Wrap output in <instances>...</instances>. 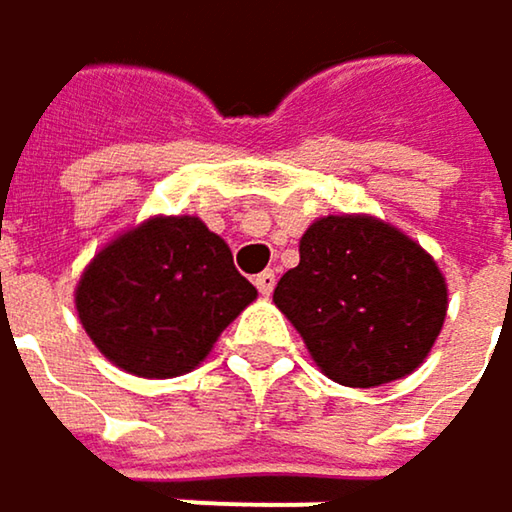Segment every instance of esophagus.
<instances>
[{"instance_id":"1","label":"esophagus","mask_w":512,"mask_h":512,"mask_svg":"<svg viewBox=\"0 0 512 512\" xmlns=\"http://www.w3.org/2000/svg\"><path fill=\"white\" fill-rule=\"evenodd\" d=\"M253 283H256V289H259L262 295H271L277 280H274V271H262V274H256V280H253Z\"/></svg>"}]
</instances>
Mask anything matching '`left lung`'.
Instances as JSON below:
<instances>
[{
  "label": "left lung",
  "instance_id": "1",
  "mask_svg": "<svg viewBox=\"0 0 512 512\" xmlns=\"http://www.w3.org/2000/svg\"><path fill=\"white\" fill-rule=\"evenodd\" d=\"M298 250L274 304L331 382L379 387L426 361L444 328L447 280L411 235L373 214H328Z\"/></svg>",
  "mask_w": 512,
  "mask_h": 512
}]
</instances>
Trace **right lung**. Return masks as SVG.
<instances>
[{
    "label": "right lung",
    "mask_w": 512,
    "mask_h": 512,
    "mask_svg": "<svg viewBox=\"0 0 512 512\" xmlns=\"http://www.w3.org/2000/svg\"><path fill=\"white\" fill-rule=\"evenodd\" d=\"M256 301L229 244L193 214H154L107 241L80 274L74 304L98 352L139 379L196 370Z\"/></svg>",
    "instance_id": "add662e5"
}]
</instances>
